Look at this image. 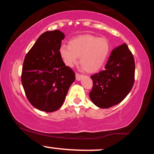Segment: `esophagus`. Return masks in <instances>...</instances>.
Instances as JSON below:
<instances>
[{"instance_id": "esophagus-1", "label": "esophagus", "mask_w": 154, "mask_h": 154, "mask_svg": "<svg viewBox=\"0 0 154 154\" xmlns=\"http://www.w3.org/2000/svg\"><path fill=\"white\" fill-rule=\"evenodd\" d=\"M83 77L82 75H81V74H79V73H76V79L77 80H80L81 78Z\"/></svg>"}]
</instances>
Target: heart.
<instances>
[{
  "mask_svg": "<svg viewBox=\"0 0 154 154\" xmlns=\"http://www.w3.org/2000/svg\"><path fill=\"white\" fill-rule=\"evenodd\" d=\"M110 44L106 38L91 35L72 39L69 45H61L59 53L63 63L72 67L78 61L85 71L94 72L101 68L110 52Z\"/></svg>",
  "mask_w": 154,
  "mask_h": 154,
  "instance_id": "heart-1",
  "label": "heart"
}]
</instances>
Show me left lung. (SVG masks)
<instances>
[{"mask_svg":"<svg viewBox=\"0 0 154 154\" xmlns=\"http://www.w3.org/2000/svg\"><path fill=\"white\" fill-rule=\"evenodd\" d=\"M135 60L126 43L111 51L105 69L91 76L90 98L102 109L119 103L126 98L135 82Z\"/></svg>","mask_w":154,"mask_h":154,"instance_id":"left-lung-1","label":"left lung"}]
</instances>
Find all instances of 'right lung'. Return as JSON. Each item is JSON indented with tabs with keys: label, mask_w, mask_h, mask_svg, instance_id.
Returning <instances> with one entry per match:
<instances>
[{
	"label": "right lung",
	"mask_w": 154,
	"mask_h": 154,
	"mask_svg": "<svg viewBox=\"0 0 154 154\" xmlns=\"http://www.w3.org/2000/svg\"><path fill=\"white\" fill-rule=\"evenodd\" d=\"M64 34L47 31L39 37L23 63L22 83L26 98L40 111L53 112L64 101L75 74L65 65L59 50Z\"/></svg>",
	"instance_id": "add662e5"
}]
</instances>
